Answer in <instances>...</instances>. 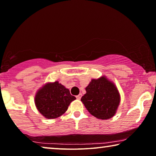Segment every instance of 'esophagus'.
I'll return each instance as SVG.
<instances>
[{"instance_id": "esophagus-1", "label": "esophagus", "mask_w": 156, "mask_h": 156, "mask_svg": "<svg viewBox=\"0 0 156 156\" xmlns=\"http://www.w3.org/2000/svg\"><path fill=\"white\" fill-rule=\"evenodd\" d=\"M76 99L80 100V99L81 98V94H80V95H78L77 96H76Z\"/></svg>"}]
</instances>
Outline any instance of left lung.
<instances>
[{
  "instance_id": "obj_1",
  "label": "left lung",
  "mask_w": 156,
  "mask_h": 156,
  "mask_svg": "<svg viewBox=\"0 0 156 156\" xmlns=\"http://www.w3.org/2000/svg\"><path fill=\"white\" fill-rule=\"evenodd\" d=\"M81 101L92 115L108 119L115 115L120 103V94L113 81L106 76L92 79Z\"/></svg>"
}]
</instances>
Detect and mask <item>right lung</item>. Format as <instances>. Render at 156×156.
I'll list each match as a JSON object with an SVG mask.
<instances>
[{"label":"right lung","instance_id":"add662e5","mask_svg":"<svg viewBox=\"0 0 156 156\" xmlns=\"http://www.w3.org/2000/svg\"><path fill=\"white\" fill-rule=\"evenodd\" d=\"M76 99L69 89L58 83L47 82L36 93L34 104L39 113L46 119H55L68 110L71 102Z\"/></svg>","mask_w":156,"mask_h":156}]
</instances>
